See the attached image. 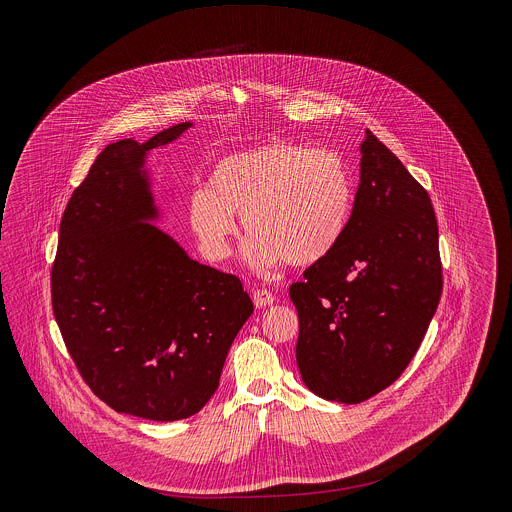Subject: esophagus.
<instances>
[{
    "mask_svg": "<svg viewBox=\"0 0 512 512\" xmlns=\"http://www.w3.org/2000/svg\"><path fill=\"white\" fill-rule=\"evenodd\" d=\"M252 299H254L256 307H268V305H272L276 301L274 293L268 292V290H256V292L252 293Z\"/></svg>",
    "mask_w": 512,
    "mask_h": 512,
    "instance_id": "esophagus-1",
    "label": "esophagus"
}]
</instances>
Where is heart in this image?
Segmentation results:
<instances>
[{"label":"heart","mask_w":512,"mask_h":512,"mask_svg":"<svg viewBox=\"0 0 512 512\" xmlns=\"http://www.w3.org/2000/svg\"><path fill=\"white\" fill-rule=\"evenodd\" d=\"M353 183L343 157L270 140L219 159L189 199L191 230L211 260H224L236 220L248 232L244 262L270 272L284 260L311 266L341 240L353 209Z\"/></svg>","instance_id":"heart-1"}]
</instances>
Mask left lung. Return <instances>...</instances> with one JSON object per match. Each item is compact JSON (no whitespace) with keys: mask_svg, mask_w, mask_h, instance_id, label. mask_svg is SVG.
Wrapping results in <instances>:
<instances>
[{"mask_svg":"<svg viewBox=\"0 0 512 512\" xmlns=\"http://www.w3.org/2000/svg\"><path fill=\"white\" fill-rule=\"evenodd\" d=\"M438 242L426 189L366 130L347 228L290 288L295 359L313 394L359 404L404 372L438 309Z\"/></svg>","mask_w":512,"mask_h":512,"instance_id":"8db88e82","label":"left lung"}]
</instances>
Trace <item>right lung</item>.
<instances>
[{
    "label": "right lung",
    "instance_id": "add662e5",
    "mask_svg": "<svg viewBox=\"0 0 512 512\" xmlns=\"http://www.w3.org/2000/svg\"><path fill=\"white\" fill-rule=\"evenodd\" d=\"M193 124L104 147L74 189L51 274L74 365L112 410L153 422L197 414L254 305L242 282L193 260L167 232L147 157Z\"/></svg>",
    "mask_w": 512,
    "mask_h": 512
}]
</instances>
